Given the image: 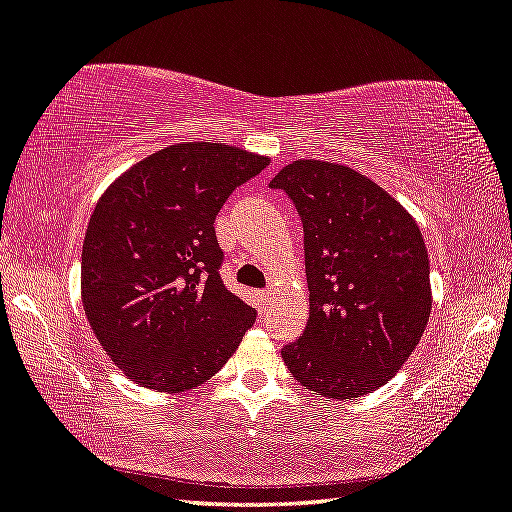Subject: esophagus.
<instances>
[{
  "mask_svg": "<svg viewBox=\"0 0 512 512\" xmlns=\"http://www.w3.org/2000/svg\"><path fill=\"white\" fill-rule=\"evenodd\" d=\"M255 305H257L259 312H264L266 307L271 305V291H269V289H259V291H255Z\"/></svg>",
  "mask_w": 512,
  "mask_h": 512,
  "instance_id": "1",
  "label": "esophagus"
}]
</instances>
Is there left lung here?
<instances>
[{"mask_svg": "<svg viewBox=\"0 0 512 512\" xmlns=\"http://www.w3.org/2000/svg\"><path fill=\"white\" fill-rule=\"evenodd\" d=\"M271 189L303 223L310 319L282 360L328 399L376 392L410 358L431 316V266L417 223L353 168L300 159Z\"/></svg>", "mask_w": 512, "mask_h": 512, "instance_id": "obj_1", "label": "left lung"}]
</instances>
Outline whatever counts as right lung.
<instances>
[{
	"instance_id": "right-lung-1",
	"label": "right lung",
	"mask_w": 512,
	"mask_h": 512,
	"mask_svg": "<svg viewBox=\"0 0 512 512\" xmlns=\"http://www.w3.org/2000/svg\"><path fill=\"white\" fill-rule=\"evenodd\" d=\"M269 157L177 143L118 177L81 250V300L109 358L134 383L184 392L230 360L257 312L221 280L214 221Z\"/></svg>"
}]
</instances>
